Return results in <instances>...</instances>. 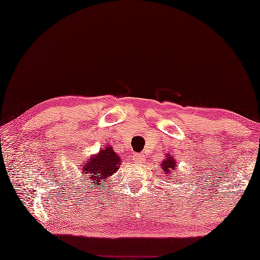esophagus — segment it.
<instances>
[{"instance_id":"1","label":"esophagus","mask_w":260,"mask_h":260,"mask_svg":"<svg viewBox=\"0 0 260 260\" xmlns=\"http://www.w3.org/2000/svg\"><path fill=\"white\" fill-rule=\"evenodd\" d=\"M133 160L137 164H142L143 161L145 160V155L142 154V153H136V154H134L133 156Z\"/></svg>"}]
</instances>
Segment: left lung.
<instances>
[{
  "instance_id": "obj_1",
  "label": "left lung",
  "mask_w": 260,
  "mask_h": 260,
  "mask_svg": "<svg viewBox=\"0 0 260 260\" xmlns=\"http://www.w3.org/2000/svg\"><path fill=\"white\" fill-rule=\"evenodd\" d=\"M175 167H176V164H175V160L173 159L172 153L168 155H166V159L162 161V165H161V169H162L166 174H169V173L175 172ZM174 175H175V174H173L172 180H175V176ZM172 182H174V181H172Z\"/></svg>"
}]
</instances>
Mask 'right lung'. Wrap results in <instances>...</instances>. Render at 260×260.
Returning <instances> with one entry per match:
<instances>
[{
    "label": "right lung",
    "mask_w": 260,
    "mask_h": 260,
    "mask_svg": "<svg viewBox=\"0 0 260 260\" xmlns=\"http://www.w3.org/2000/svg\"><path fill=\"white\" fill-rule=\"evenodd\" d=\"M120 162V156L113 151L112 147L101 148L99 154L93 155L91 159L85 161L82 172L83 178L80 180L88 183V185L95 189V186H101V183L106 182L108 177L117 172Z\"/></svg>",
    "instance_id": "right-lung-1"
}]
</instances>
